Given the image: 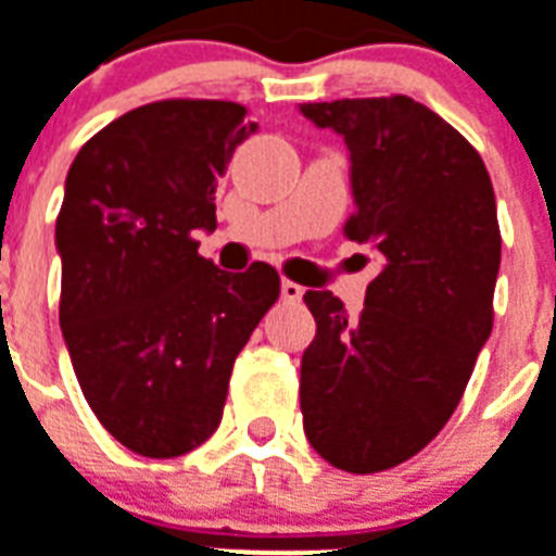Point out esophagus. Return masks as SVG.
Listing matches in <instances>:
<instances>
[{
    "label": "esophagus",
    "mask_w": 556,
    "mask_h": 556,
    "mask_svg": "<svg viewBox=\"0 0 556 556\" xmlns=\"http://www.w3.org/2000/svg\"><path fill=\"white\" fill-rule=\"evenodd\" d=\"M279 293H282V300H286V302H300L302 293H305V288L296 286V282H291V279H282Z\"/></svg>",
    "instance_id": "esophagus-1"
}]
</instances>
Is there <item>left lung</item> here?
Wrapping results in <instances>:
<instances>
[{"instance_id":"obj_1","label":"left lung","mask_w":556,"mask_h":556,"mask_svg":"<svg viewBox=\"0 0 556 556\" xmlns=\"http://www.w3.org/2000/svg\"><path fill=\"white\" fill-rule=\"evenodd\" d=\"M345 139L349 239L382 256L359 317L305 291L317 337L302 354L300 408L319 457L351 473L394 468L448 422L494 325L500 225L480 153L408 97L308 102Z\"/></svg>"}]
</instances>
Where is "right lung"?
Instances as JSON below:
<instances>
[{"instance_id": "right-lung-1", "label": "right lung", "mask_w": 556, "mask_h": 556, "mask_svg": "<svg viewBox=\"0 0 556 556\" xmlns=\"http://www.w3.org/2000/svg\"><path fill=\"white\" fill-rule=\"evenodd\" d=\"M245 108L165 99L88 139L56 216L59 325L76 380L108 434L134 454H188L223 419L233 359L279 296V274L219 270L193 231H214V193Z\"/></svg>"}]
</instances>
